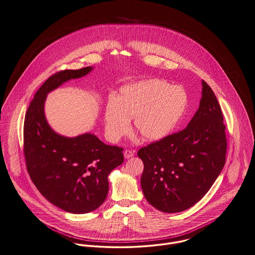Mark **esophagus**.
<instances>
[{
    "label": "esophagus",
    "instance_id": "esophagus-1",
    "mask_svg": "<svg viewBox=\"0 0 255 255\" xmlns=\"http://www.w3.org/2000/svg\"><path fill=\"white\" fill-rule=\"evenodd\" d=\"M133 155H134V153H133L132 151H130V150H126V151L124 152V156H125L126 159H129V158H131Z\"/></svg>",
    "mask_w": 255,
    "mask_h": 255
}]
</instances>
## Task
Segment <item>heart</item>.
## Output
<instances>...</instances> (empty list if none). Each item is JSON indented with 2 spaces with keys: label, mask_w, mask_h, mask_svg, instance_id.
<instances>
[{
  "label": "heart",
  "mask_w": 255,
  "mask_h": 255,
  "mask_svg": "<svg viewBox=\"0 0 255 255\" xmlns=\"http://www.w3.org/2000/svg\"><path fill=\"white\" fill-rule=\"evenodd\" d=\"M189 96L181 86H170L160 79L128 85L120 90L118 99L109 96L104 111L105 131L116 142L134 128L143 138L159 140L168 135L184 116Z\"/></svg>",
  "instance_id": "b5f03b06"
}]
</instances>
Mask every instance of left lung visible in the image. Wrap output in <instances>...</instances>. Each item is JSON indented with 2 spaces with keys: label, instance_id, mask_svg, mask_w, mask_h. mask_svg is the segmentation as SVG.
I'll list each match as a JSON object with an SVG mask.
<instances>
[{
  "label": "left lung",
  "instance_id": "obj_1",
  "mask_svg": "<svg viewBox=\"0 0 255 255\" xmlns=\"http://www.w3.org/2000/svg\"><path fill=\"white\" fill-rule=\"evenodd\" d=\"M200 106L183 130L143 147L141 188L150 205L166 213L197 204L219 176L227 141L219 102L202 81Z\"/></svg>",
  "mask_w": 255,
  "mask_h": 255
}]
</instances>
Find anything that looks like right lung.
I'll list each match as a JSON object with an SVG mask.
<instances>
[{
    "mask_svg": "<svg viewBox=\"0 0 255 255\" xmlns=\"http://www.w3.org/2000/svg\"><path fill=\"white\" fill-rule=\"evenodd\" d=\"M93 67L64 70L49 77L31 101L24 121V155L33 183L46 200L70 213H88L105 201L110 172L124 162L123 148L91 132L75 137L54 131L45 115L47 94Z\"/></svg>",
    "mask_w": 255,
    "mask_h": 255,
    "instance_id": "1",
    "label": "right lung"
}]
</instances>
